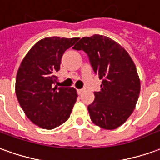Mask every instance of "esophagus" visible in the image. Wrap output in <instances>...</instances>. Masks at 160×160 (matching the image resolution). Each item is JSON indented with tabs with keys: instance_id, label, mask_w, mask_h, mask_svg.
I'll use <instances>...</instances> for the list:
<instances>
[{
	"instance_id": "1",
	"label": "esophagus",
	"mask_w": 160,
	"mask_h": 160,
	"mask_svg": "<svg viewBox=\"0 0 160 160\" xmlns=\"http://www.w3.org/2000/svg\"><path fill=\"white\" fill-rule=\"evenodd\" d=\"M77 92H78V93L79 94H81V93H83L84 92H85V89H78Z\"/></svg>"
}]
</instances>
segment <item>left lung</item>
<instances>
[{
  "label": "left lung",
  "instance_id": "8db88e82",
  "mask_svg": "<svg viewBox=\"0 0 160 160\" xmlns=\"http://www.w3.org/2000/svg\"><path fill=\"white\" fill-rule=\"evenodd\" d=\"M73 49L87 53L102 80L100 92H94L95 99L87 107L91 120L104 129L117 128L133 113L141 91L134 62L120 44L102 35L83 38Z\"/></svg>",
  "mask_w": 160,
  "mask_h": 160
}]
</instances>
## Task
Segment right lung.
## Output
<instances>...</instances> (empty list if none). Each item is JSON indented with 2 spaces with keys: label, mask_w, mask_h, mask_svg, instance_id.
Segmentation results:
<instances>
[{
  "label": "right lung",
  "mask_w": 160,
  "mask_h": 160,
  "mask_svg": "<svg viewBox=\"0 0 160 160\" xmlns=\"http://www.w3.org/2000/svg\"><path fill=\"white\" fill-rule=\"evenodd\" d=\"M78 40L59 37L40 40L19 68L15 83L18 101L26 117L42 128L53 129L65 122L76 102L74 88L54 85L62 55Z\"/></svg>",
  "instance_id": "add662e5"
}]
</instances>
